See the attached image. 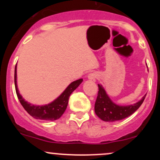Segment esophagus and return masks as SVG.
I'll return each instance as SVG.
<instances>
[{
	"label": "esophagus",
	"mask_w": 160,
	"mask_h": 160,
	"mask_svg": "<svg viewBox=\"0 0 160 160\" xmlns=\"http://www.w3.org/2000/svg\"><path fill=\"white\" fill-rule=\"evenodd\" d=\"M88 79L89 80H95V79H97L99 77L98 74L97 72H92L90 74H88Z\"/></svg>",
	"instance_id": "34e87169"
}]
</instances>
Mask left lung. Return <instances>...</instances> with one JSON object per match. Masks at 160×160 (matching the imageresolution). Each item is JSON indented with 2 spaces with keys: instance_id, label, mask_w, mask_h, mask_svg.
Wrapping results in <instances>:
<instances>
[{
  "instance_id": "8db88e82",
  "label": "left lung",
  "mask_w": 160,
  "mask_h": 160,
  "mask_svg": "<svg viewBox=\"0 0 160 160\" xmlns=\"http://www.w3.org/2000/svg\"><path fill=\"white\" fill-rule=\"evenodd\" d=\"M98 96L95 104V112L101 120L105 122H114L129 117L142 104L146 95L139 102L130 105L121 106L115 104L109 98L102 85L98 84Z\"/></svg>"
}]
</instances>
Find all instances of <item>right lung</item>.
<instances>
[{
    "instance_id": "right-lung-1",
    "label": "right lung",
    "mask_w": 160,
    "mask_h": 160,
    "mask_svg": "<svg viewBox=\"0 0 160 160\" xmlns=\"http://www.w3.org/2000/svg\"><path fill=\"white\" fill-rule=\"evenodd\" d=\"M17 74H16V65L15 67V74H14V82H15V87L16 95L19 98L24 109L32 117L37 120H43L53 121L58 120L62 117L64 112L67 108L68 104V99L70 95L74 92L77 88L80 86L82 82V79H79L78 80L72 82L65 89V90L56 99H55L52 102L46 105H34L29 102H26L20 95L17 87Z\"/></svg>"
}]
</instances>
